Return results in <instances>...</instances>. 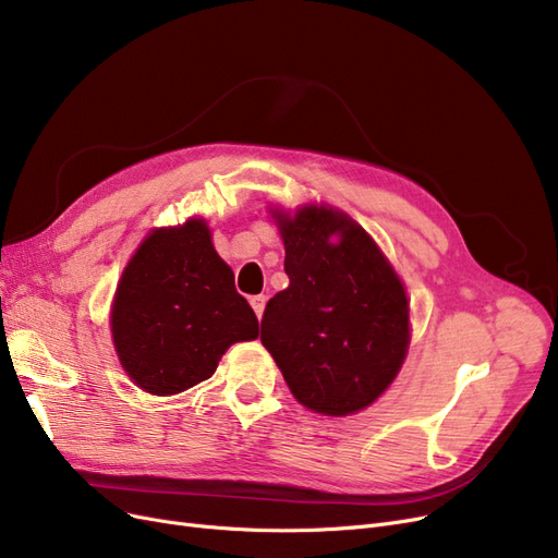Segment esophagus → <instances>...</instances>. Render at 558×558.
Returning a JSON list of instances; mask_svg holds the SVG:
<instances>
[{"label": "esophagus", "mask_w": 558, "mask_h": 558, "mask_svg": "<svg viewBox=\"0 0 558 558\" xmlns=\"http://www.w3.org/2000/svg\"><path fill=\"white\" fill-rule=\"evenodd\" d=\"M251 305H253V310H255V314H257V319H262L266 299H264V296H253V299H251Z\"/></svg>", "instance_id": "34e87169"}]
</instances>
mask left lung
Here are the masks:
<instances>
[{
  "instance_id": "left-lung-1",
  "label": "left lung",
  "mask_w": 558,
  "mask_h": 558,
  "mask_svg": "<svg viewBox=\"0 0 558 558\" xmlns=\"http://www.w3.org/2000/svg\"><path fill=\"white\" fill-rule=\"evenodd\" d=\"M266 211L282 239L289 287L266 303L262 344L301 405L326 417L355 415L405 362L413 335L405 284L342 209L305 203Z\"/></svg>"
}]
</instances>
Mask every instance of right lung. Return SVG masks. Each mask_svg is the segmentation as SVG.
<instances>
[{
	"label": "right lung",
	"mask_w": 558,
	"mask_h": 558,
	"mask_svg": "<svg viewBox=\"0 0 558 558\" xmlns=\"http://www.w3.org/2000/svg\"><path fill=\"white\" fill-rule=\"evenodd\" d=\"M109 328L120 367L155 397L207 380L232 344L259 335L203 216L143 236L118 280Z\"/></svg>",
	"instance_id": "1"
}]
</instances>
